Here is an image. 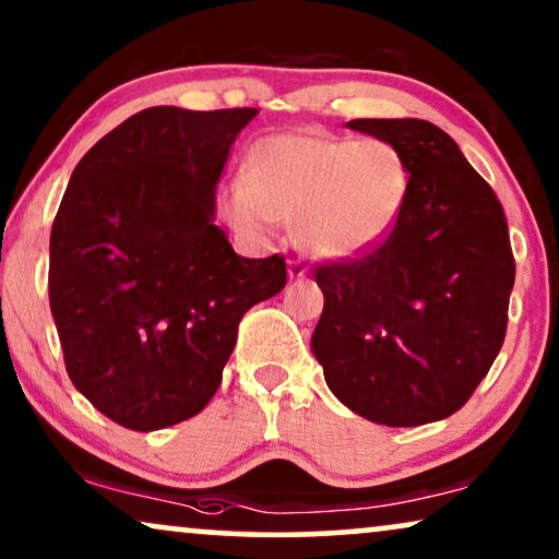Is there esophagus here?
I'll return each mask as SVG.
<instances>
[{
  "label": "esophagus",
  "instance_id": "esophagus-1",
  "mask_svg": "<svg viewBox=\"0 0 559 559\" xmlns=\"http://www.w3.org/2000/svg\"><path fill=\"white\" fill-rule=\"evenodd\" d=\"M287 274L289 280H302L305 274H308V266H305V262H300V259H293L287 266Z\"/></svg>",
  "mask_w": 559,
  "mask_h": 559
}]
</instances>
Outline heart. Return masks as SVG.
I'll list each match as a JSON object with an SVG mask.
<instances>
[{
	"label": "heart",
	"mask_w": 559,
	"mask_h": 559,
	"mask_svg": "<svg viewBox=\"0 0 559 559\" xmlns=\"http://www.w3.org/2000/svg\"><path fill=\"white\" fill-rule=\"evenodd\" d=\"M407 190V167L392 144L274 134L249 150L247 178L226 188L224 213L249 236L295 221V239L310 257L356 262L394 231Z\"/></svg>",
	"instance_id": "1"
}]
</instances>
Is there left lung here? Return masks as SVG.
<instances>
[{
    "mask_svg": "<svg viewBox=\"0 0 559 559\" xmlns=\"http://www.w3.org/2000/svg\"><path fill=\"white\" fill-rule=\"evenodd\" d=\"M409 175L394 231L356 262L320 266L323 316L310 348L325 384L377 425L417 427L463 407L507 335L514 254L491 186L440 127L354 119Z\"/></svg>",
    "mask_w": 559,
    "mask_h": 559,
    "instance_id": "obj_1",
    "label": "left lung"
}]
</instances>
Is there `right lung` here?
<instances>
[{"mask_svg": "<svg viewBox=\"0 0 559 559\" xmlns=\"http://www.w3.org/2000/svg\"><path fill=\"white\" fill-rule=\"evenodd\" d=\"M257 109L152 106L102 136L50 231V310L73 386L136 432L195 417L285 259L239 257L216 226L228 150Z\"/></svg>", "mask_w": 559, "mask_h": 559, "instance_id": "obj_1", "label": "right lung"}]
</instances>
